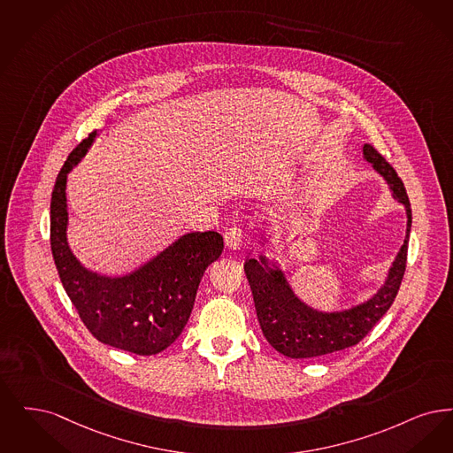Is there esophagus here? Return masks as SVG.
Masks as SVG:
<instances>
[{
	"label": "esophagus",
	"instance_id": "esophagus-1",
	"mask_svg": "<svg viewBox=\"0 0 453 453\" xmlns=\"http://www.w3.org/2000/svg\"><path fill=\"white\" fill-rule=\"evenodd\" d=\"M242 238H243V230L236 225H232L230 228H226L225 232V243L228 249H240V243H242Z\"/></svg>",
	"mask_w": 453,
	"mask_h": 453
}]
</instances>
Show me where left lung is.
Wrapping results in <instances>:
<instances>
[{
	"label": "left lung",
	"mask_w": 453,
	"mask_h": 453,
	"mask_svg": "<svg viewBox=\"0 0 453 453\" xmlns=\"http://www.w3.org/2000/svg\"><path fill=\"white\" fill-rule=\"evenodd\" d=\"M364 157L374 165L377 173L386 176L394 196L406 206L408 230L404 243L379 293L343 313H319L311 310L293 295L280 271L267 267L264 257L260 262L249 258L243 269L254 296L257 318L262 334L279 354L291 358H310L354 347L388 313L397 296L408 260L411 204L401 177L372 145H364Z\"/></svg>",
	"instance_id": "obj_1"
}]
</instances>
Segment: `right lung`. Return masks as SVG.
Masks as SVG:
<instances>
[{"instance_id": "right-lung-1", "label": "right lung", "mask_w": 453, "mask_h": 453, "mask_svg": "<svg viewBox=\"0 0 453 453\" xmlns=\"http://www.w3.org/2000/svg\"><path fill=\"white\" fill-rule=\"evenodd\" d=\"M96 132L69 154L50 199V249L60 282L81 321L101 343L137 355L165 350L184 330L206 267L221 256L217 232L188 234L134 274L103 277L86 271L65 240L67 173L84 156Z\"/></svg>"}]
</instances>
